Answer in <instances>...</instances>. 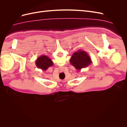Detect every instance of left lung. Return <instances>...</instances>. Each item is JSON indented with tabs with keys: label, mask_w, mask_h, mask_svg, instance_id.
<instances>
[{
	"label": "left lung",
	"mask_w": 127,
	"mask_h": 127,
	"mask_svg": "<svg viewBox=\"0 0 127 127\" xmlns=\"http://www.w3.org/2000/svg\"><path fill=\"white\" fill-rule=\"evenodd\" d=\"M70 63L78 70L87 68L92 64V60L88 53L84 50H79L75 52L70 59Z\"/></svg>",
	"instance_id": "left-lung-1"
}]
</instances>
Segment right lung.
<instances>
[{
  "label": "right lung",
  "instance_id": "add662e5",
  "mask_svg": "<svg viewBox=\"0 0 127 127\" xmlns=\"http://www.w3.org/2000/svg\"><path fill=\"white\" fill-rule=\"evenodd\" d=\"M35 64L38 68L43 70H46L47 69L53 66L52 61L45 55H42L38 57L35 61Z\"/></svg>",
  "mask_w": 127,
  "mask_h": 127
}]
</instances>
